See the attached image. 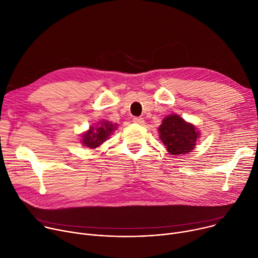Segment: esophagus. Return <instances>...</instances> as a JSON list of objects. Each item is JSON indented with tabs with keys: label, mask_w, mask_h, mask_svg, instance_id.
<instances>
[{
	"label": "esophagus",
	"mask_w": 258,
	"mask_h": 258,
	"mask_svg": "<svg viewBox=\"0 0 258 258\" xmlns=\"http://www.w3.org/2000/svg\"><path fill=\"white\" fill-rule=\"evenodd\" d=\"M133 122L137 123V124H144V118L143 117H135V118L133 119Z\"/></svg>",
	"instance_id": "34e87169"
}]
</instances>
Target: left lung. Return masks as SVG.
I'll return each instance as SVG.
<instances>
[{
    "label": "left lung",
    "instance_id": "8db88e82",
    "mask_svg": "<svg viewBox=\"0 0 258 258\" xmlns=\"http://www.w3.org/2000/svg\"><path fill=\"white\" fill-rule=\"evenodd\" d=\"M159 138L170 154L188 153L196 147L200 133L197 127L186 122L177 114L168 115L158 127Z\"/></svg>",
    "mask_w": 258,
    "mask_h": 258
}]
</instances>
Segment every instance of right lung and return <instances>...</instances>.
I'll return each mask as SVG.
<instances>
[{
  "label": "right lung",
  "instance_id": "right-lung-1",
  "mask_svg": "<svg viewBox=\"0 0 258 258\" xmlns=\"http://www.w3.org/2000/svg\"><path fill=\"white\" fill-rule=\"evenodd\" d=\"M115 128L116 124H113L110 121H103L96 127L90 126L89 130L82 135L81 143L91 149L97 148L106 141Z\"/></svg>",
  "mask_w": 258,
  "mask_h": 258
}]
</instances>
